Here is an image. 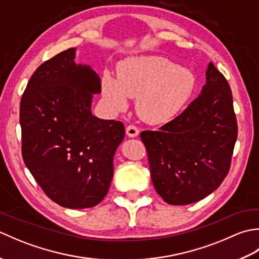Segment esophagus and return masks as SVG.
Wrapping results in <instances>:
<instances>
[{
  "instance_id": "1",
  "label": "esophagus",
  "mask_w": 259,
  "mask_h": 259,
  "mask_svg": "<svg viewBox=\"0 0 259 259\" xmlns=\"http://www.w3.org/2000/svg\"><path fill=\"white\" fill-rule=\"evenodd\" d=\"M125 134L128 135L130 138H135V137L139 135V129L137 128V125L135 124H129L125 129Z\"/></svg>"
}]
</instances>
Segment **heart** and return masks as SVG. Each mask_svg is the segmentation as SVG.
I'll return each instance as SVG.
<instances>
[{
    "mask_svg": "<svg viewBox=\"0 0 259 259\" xmlns=\"http://www.w3.org/2000/svg\"><path fill=\"white\" fill-rule=\"evenodd\" d=\"M118 78L106 73L102 92L109 107L118 111L137 98L136 108L149 123H163L177 115L195 89V75L170 60L157 56L131 57L118 64Z\"/></svg>",
    "mask_w": 259,
    "mask_h": 259,
    "instance_id": "1",
    "label": "heart"
}]
</instances>
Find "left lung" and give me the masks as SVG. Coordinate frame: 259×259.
<instances>
[{"instance_id": "obj_1", "label": "left lung", "mask_w": 259, "mask_h": 259, "mask_svg": "<svg viewBox=\"0 0 259 259\" xmlns=\"http://www.w3.org/2000/svg\"><path fill=\"white\" fill-rule=\"evenodd\" d=\"M237 134L232 90L210 62L200 95L158 131L140 134L158 195L183 206L211 194L229 171Z\"/></svg>"}]
</instances>
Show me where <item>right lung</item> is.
<instances>
[{"mask_svg": "<svg viewBox=\"0 0 259 259\" xmlns=\"http://www.w3.org/2000/svg\"><path fill=\"white\" fill-rule=\"evenodd\" d=\"M74 51L57 54L32 74L20 124L22 157L41 189L60 206L82 209L107 196L124 125L92 114V93L101 92V80L74 63Z\"/></svg>", "mask_w": 259, "mask_h": 259, "instance_id": "right-lung-1", "label": "right lung"}]
</instances>
